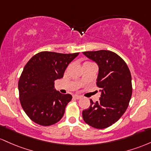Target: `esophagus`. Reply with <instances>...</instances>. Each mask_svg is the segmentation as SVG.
<instances>
[{
  "mask_svg": "<svg viewBox=\"0 0 151 151\" xmlns=\"http://www.w3.org/2000/svg\"><path fill=\"white\" fill-rule=\"evenodd\" d=\"M73 98H76V99H80V98H81L82 97H81V96H78V95H74Z\"/></svg>",
  "mask_w": 151,
  "mask_h": 151,
  "instance_id": "esophagus-1",
  "label": "esophagus"
}]
</instances>
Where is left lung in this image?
Listing matches in <instances>:
<instances>
[{
    "instance_id": "obj_1",
    "label": "left lung",
    "mask_w": 151,
    "mask_h": 151,
    "mask_svg": "<svg viewBox=\"0 0 151 151\" xmlns=\"http://www.w3.org/2000/svg\"><path fill=\"white\" fill-rule=\"evenodd\" d=\"M83 53L98 64L96 85L101 92L99 101L91 100V106L83 111V118L98 129L108 128L126 112L132 96L131 74L126 62L114 52L106 50Z\"/></svg>"
}]
</instances>
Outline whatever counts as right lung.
<instances>
[{"instance_id":"1","label":"right lung","mask_w":151,"mask_h":151,"mask_svg":"<svg viewBox=\"0 0 151 151\" xmlns=\"http://www.w3.org/2000/svg\"><path fill=\"white\" fill-rule=\"evenodd\" d=\"M78 54L43 51L27 63L18 81V91L22 108L31 121L48 126L63 118L72 96L55 91L54 84L63 77L68 64Z\"/></svg>"}]
</instances>
